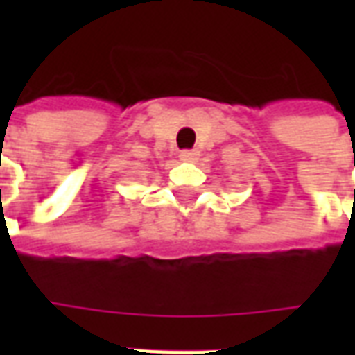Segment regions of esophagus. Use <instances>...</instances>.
Here are the masks:
<instances>
[{
	"label": "esophagus",
	"instance_id": "esophagus-1",
	"mask_svg": "<svg viewBox=\"0 0 355 355\" xmlns=\"http://www.w3.org/2000/svg\"><path fill=\"white\" fill-rule=\"evenodd\" d=\"M198 157H200V152H198V150H184V152H180V159H182V162L193 163L198 162Z\"/></svg>",
	"mask_w": 355,
	"mask_h": 355
}]
</instances>
